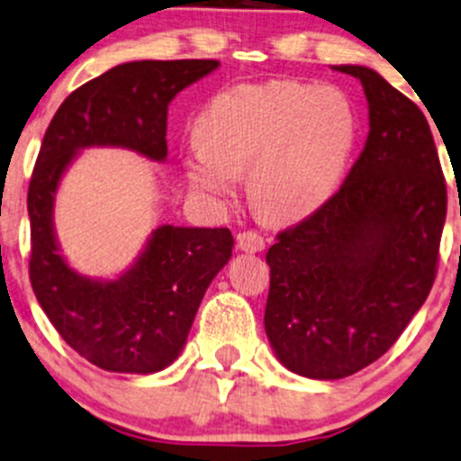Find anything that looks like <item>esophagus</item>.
Here are the masks:
<instances>
[{"mask_svg": "<svg viewBox=\"0 0 461 461\" xmlns=\"http://www.w3.org/2000/svg\"><path fill=\"white\" fill-rule=\"evenodd\" d=\"M236 240H239L240 252L257 254V252H263V249H265L263 236L257 234V231H240V234L236 236Z\"/></svg>", "mask_w": 461, "mask_h": 461, "instance_id": "34e87169", "label": "esophagus"}]
</instances>
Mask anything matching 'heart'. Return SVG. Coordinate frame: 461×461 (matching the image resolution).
Segmentation results:
<instances>
[{"instance_id": "heart-1", "label": "heart", "mask_w": 461, "mask_h": 461, "mask_svg": "<svg viewBox=\"0 0 461 461\" xmlns=\"http://www.w3.org/2000/svg\"><path fill=\"white\" fill-rule=\"evenodd\" d=\"M185 149L187 183L227 201L248 174L252 207L272 221H303L332 201L361 142V113L339 86L276 80L222 91L198 115Z\"/></svg>"}]
</instances>
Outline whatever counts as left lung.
<instances>
[{
    "mask_svg": "<svg viewBox=\"0 0 461 461\" xmlns=\"http://www.w3.org/2000/svg\"><path fill=\"white\" fill-rule=\"evenodd\" d=\"M370 131L332 201L267 249L265 334L276 359L308 379H343L379 359L435 281L446 185L415 102L359 64Z\"/></svg>",
    "mask_w": 461,
    "mask_h": 461,
    "instance_id": "8db88e82",
    "label": "left lung"
}]
</instances>
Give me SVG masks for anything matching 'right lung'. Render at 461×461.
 <instances>
[{"label": "right lung", "mask_w": 461, "mask_h": 461, "mask_svg": "<svg viewBox=\"0 0 461 461\" xmlns=\"http://www.w3.org/2000/svg\"><path fill=\"white\" fill-rule=\"evenodd\" d=\"M218 67L216 59L118 64L73 91L44 133L29 187L31 285L59 337L109 373L151 375L178 359L209 283L230 263L234 236L227 227L160 225L118 276H86L59 248V183L93 147L165 162L171 100Z\"/></svg>", "instance_id": "1"}]
</instances>
